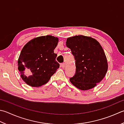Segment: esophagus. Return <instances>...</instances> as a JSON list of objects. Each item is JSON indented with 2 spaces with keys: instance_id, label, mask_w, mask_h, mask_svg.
<instances>
[{
  "instance_id": "1",
  "label": "esophagus",
  "mask_w": 124,
  "mask_h": 124,
  "mask_svg": "<svg viewBox=\"0 0 124 124\" xmlns=\"http://www.w3.org/2000/svg\"><path fill=\"white\" fill-rule=\"evenodd\" d=\"M65 63H61V64H60V65H61V67L62 68H64V67H65Z\"/></svg>"
}]
</instances>
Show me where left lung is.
<instances>
[{"mask_svg": "<svg viewBox=\"0 0 124 124\" xmlns=\"http://www.w3.org/2000/svg\"><path fill=\"white\" fill-rule=\"evenodd\" d=\"M66 46L74 55L76 68L70 81L82 90L94 88L105 77L108 69L101 45L94 39L81 35L68 38Z\"/></svg>", "mask_w": 124, "mask_h": 124, "instance_id": "left-lung-1", "label": "left lung"}]
</instances>
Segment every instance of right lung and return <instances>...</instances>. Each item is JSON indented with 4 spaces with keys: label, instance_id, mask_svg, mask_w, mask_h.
Instances as JSON below:
<instances>
[{
    "label": "right lung",
    "instance_id": "right-lung-1",
    "mask_svg": "<svg viewBox=\"0 0 124 124\" xmlns=\"http://www.w3.org/2000/svg\"><path fill=\"white\" fill-rule=\"evenodd\" d=\"M58 41L53 36H42L30 41L23 47L18 61V70L29 85L38 87L47 83L60 67L54 52Z\"/></svg>",
    "mask_w": 124,
    "mask_h": 124
}]
</instances>
